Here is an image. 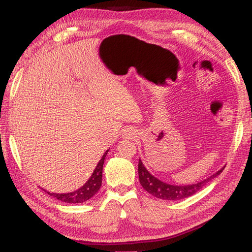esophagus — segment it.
<instances>
[{"instance_id": "1", "label": "esophagus", "mask_w": 252, "mask_h": 252, "mask_svg": "<svg viewBox=\"0 0 252 252\" xmlns=\"http://www.w3.org/2000/svg\"><path fill=\"white\" fill-rule=\"evenodd\" d=\"M132 134H133V133H132V131H127V133H126V138H131Z\"/></svg>"}]
</instances>
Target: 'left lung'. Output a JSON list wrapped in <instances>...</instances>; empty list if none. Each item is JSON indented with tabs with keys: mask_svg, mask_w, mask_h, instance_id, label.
Wrapping results in <instances>:
<instances>
[{
	"mask_svg": "<svg viewBox=\"0 0 252 252\" xmlns=\"http://www.w3.org/2000/svg\"><path fill=\"white\" fill-rule=\"evenodd\" d=\"M224 168H221L218 172L212 174L211 177L204 180L194 183V185H188V186H173L169 185V183L162 182L159 179H157L155 176L148 171L144 167L142 161L139 159V167H138V173H139V180L143 189L148 191L149 193L152 194L153 197L159 198L162 200H180L188 197H191L194 193H197L199 190L207 185V183L215 179L217 176L223 171Z\"/></svg>",
	"mask_w": 252,
	"mask_h": 252,
	"instance_id": "left-lung-1",
	"label": "left lung"
}]
</instances>
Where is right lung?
Here are the masks:
<instances>
[{"label": "right lung", "instance_id": "add662e5", "mask_svg": "<svg viewBox=\"0 0 252 252\" xmlns=\"http://www.w3.org/2000/svg\"><path fill=\"white\" fill-rule=\"evenodd\" d=\"M109 150L104 152V155L102 156L101 160L97 163L96 168L93 171L92 176L90 179L85 182V185L80 188V189L73 191V192L69 193H51L49 191L44 190L49 195H52V197L57 198L58 200L62 202L66 203H82L84 201H88L89 199H91L93 195H94L97 191L100 190L101 185H102V170H103V163L106 155H108Z\"/></svg>", "mask_w": 252, "mask_h": 252}]
</instances>
